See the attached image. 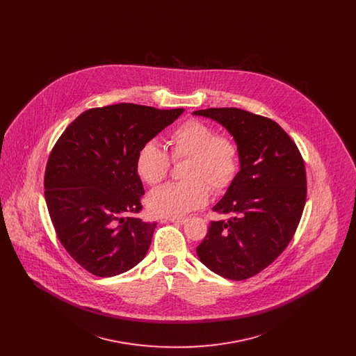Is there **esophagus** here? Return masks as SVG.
Wrapping results in <instances>:
<instances>
[{
  "instance_id": "esophagus-1",
  "label": "esophagus",
  "mask_w": 356,
  "mask_h": 356,
  "mask_svg": "<svg viewBox=\"0 0 356 356\" xmlns=\"http://www.w3.org/2000/svg\"><path fill=\"white\" fill-rule=\"evenodd\" d=\"M168 221H170V222H175V224H180V225H183V224H186V218H170V219H168Z\"/></svg>"
}]
</instances>
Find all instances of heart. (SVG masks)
I'll list each match as a JSON object with an SVG mask.
<instances>
[{
  "mask_svg": "<svg viewBox=\"0 0 356 356\" xmlns=\"http://www.w3.org/2000/svg\"><path fill=\"white\" fill-rule=\"evenodd\" d=\"M173 160L188 157L184 177L188 180L170 183L151 192L148 207L157 216L179 218L202 208L211 196V185L224 192L236 179L240 154L236 143L202 120H186L170 135ZM170 160L156 140H149L136 156V172L149 184L161 183L170 172Z\"/></svg>",
  "mask_w": 356,
  "mask_h": 356,
  "instance_id": "obj_1",
  "label": "heart"
}]
</instances>
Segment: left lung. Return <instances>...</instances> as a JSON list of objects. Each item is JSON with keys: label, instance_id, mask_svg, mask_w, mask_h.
Returning <instances> with one entry per match:
<instances>
[{"label": "left lung", "instance_id": "left-lung-1", "mask_svg": "<svg viewBox=\"0 0 356 356\" xmlns=\"http://www.w3.org/2000/svg\"><path fill=\"white\" fill-rule=\"evenodd\" d=\"M193 115L224 127L240 154L235 181L212 208L231 218L211 221L196 252L205 267L225 279L252 277L286 250L299 225L307 197L305 161L271 119L237 108Z\"/></svg>", "mask_w": 356, "mask_h": 356}]
</instances>
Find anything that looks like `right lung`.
I'll use <instances>...</instances> for the list:
<instances>
[{"mask_svg": "<svg viewBox=\"0 0 356 356\" xmlns=\"http://www.w3.org/2000/svg\"><path fill=\"white\" fill-rule=\"evenodd\" d=\"M179 109L115 104L85 111L56 143L45 170V202L64 248L86 271L111 277L148 252L156 221L143 208L136 156L179 119Z\"/></svg>", "mask_w": 356, "mask_h": 356, "instance_id": "1", "label": "right lung"}]
</instances>
